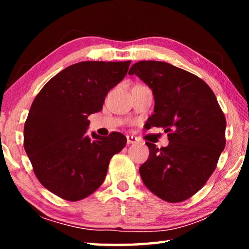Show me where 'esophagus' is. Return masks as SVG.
<instances>
[{"label":"esophagus","mask_w":249,"mask_h":249,"mask_svg":"<svg viewBox=\"0 0 249 249\" xmlns=\"http://www.w3.org/2000/svg\"><path fill=\"white\" fill-rule=\"evenodd\" d=\"M126 138H127V144H135V142L140 141L136 136H133V135H127Z\"/></svg>","instance_id":"obj_1"}]
</instances>
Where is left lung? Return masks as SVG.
<instances>
[{
    "mask_svg": "<svg viewBox=\"0 0 249 249\" xmlns=\"http://www.w3.org/2000/svg\"><path fill=\"white\" fill-rule=\"evenodd\" d=\"M128 74H136L153 90L149 127L163 128L169 140L160 149L146 142L149 157L140 167L142 182L163 201L182 202L215 170L226 142L224 113L203 80L167 62L138 61Z\"/></svg>",
    "mask_w": 249,
    "mask_h": 249,
    "instance_id": "1",
    "label": "left lung"
}]
</instances>
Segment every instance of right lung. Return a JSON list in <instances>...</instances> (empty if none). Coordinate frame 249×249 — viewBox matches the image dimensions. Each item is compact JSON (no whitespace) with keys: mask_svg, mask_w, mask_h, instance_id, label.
<instances>
[{"mask_svg":"<svg viewBox=\"0 0 249 249\" xmlns=\"http://www.w3.org/2000/svg\"><path fill=\"white\" fill-rule=\"evenodd\" d=\"M130 61H82L60 71L36 95L24 125V148L44 187L67 201L93 193L109 160L126 137L86 134L88 116L100 112L108 91L127 73Z\"/></svg>","mask_w":249,"mask_h":249,"instance_id":"obj_1","label":"right lung"}]
</instances>
